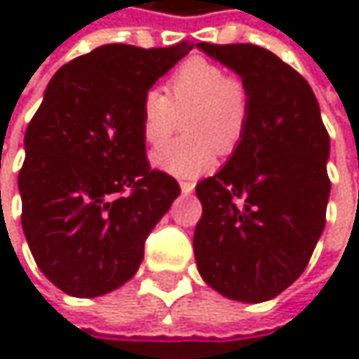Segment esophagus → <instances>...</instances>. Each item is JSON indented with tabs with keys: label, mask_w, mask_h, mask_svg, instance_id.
Here are the masks:
<instances>
[{
	"label": "esophagus",
	"mask_w": 359,
	"mask_h": 359,
	"mask_svg": "<svg viewBox=\"0 0 359 359\" xmlns=\"http://www.w3.org/2000/svg\"><path fill=\"white\" fill-rule=\"evenodd\" d=\"M195 189V182H191V180H180V191L182 193H191Z\"/></svg>",
	"instance_id": "34e87169"
}]
</instances>
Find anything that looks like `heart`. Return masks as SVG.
I'll use <instances>...</instances> for the list:
<instances>
[{"label": "heart", "mask_w": 359, "mask_h": 359, "mask_svg": "<svg viewBox=\"0 0 359 359\" xmlns=\"http://www.w3.org/2000/svg\"><path fill=\"white\" fill-rule=\"evenodd\" d=\"M166 95L158 89L139 102V128L149 147H160L185 118L187 137L151 154V164L180 179H195L214 168L218 151L231 156L243 141L250 124V89L205 57L182 62L166 81Z\"/></svg>", "instance_id": "b5f03b06"}]
</instances>
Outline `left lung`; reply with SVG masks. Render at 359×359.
<instances>
[{"instance_id": "1", "label": "left lung", "mask_w": 359, "mask_h": 359, "mask_svg": "<svg viewBox=\"0 0 359 359\" xmlns=\"http://www.w3.org/2000/svg\"><path fill=\"white\" fill-rule=\"evenodd\" d=\"M250 89L241 145L195 191L193 251L201 278L229 299L276 297L306 270L326 222L330 139L308 81L251 43H197Z\"/></svg>"}]
</instances>
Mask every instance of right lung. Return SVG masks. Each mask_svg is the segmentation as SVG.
I'll return each mask as SVG.
<instances>
[{"instance_id": "1", "label": "right lung", "mask_w": 359, "mask_h": 359, "mask_svg": "<svg viewBox=\"0 0 359 359\" xmlns=\"http://www.w3.org/2000/svg\"><path fill=\"white\" fill-rule=\"evenodd\" d=\"M193 43H111L64 64L27 126L22 231L39 270L72 297H97L139 270L145 239L179 197L154 170L139 102Z\"/></svg>"}]
</instances>
